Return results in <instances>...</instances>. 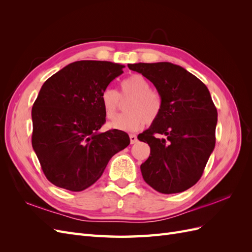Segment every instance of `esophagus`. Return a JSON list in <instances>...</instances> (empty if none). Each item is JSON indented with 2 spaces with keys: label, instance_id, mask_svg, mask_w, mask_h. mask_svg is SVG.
<instances>
[{
  "label": "esophagus",
  "instance_id": "34e87169",
  "mask_svg": "<svg viewBox=\"0 0 252 252\" xmlns=\"http://www.w3.org/2000/svg\"><path fill=\"white\" fill-rule=\"evenodd\" d=\"M129 138H130V143L131 144H134L136 141H138V138H136V135L133 134V133L129 134Z\"/></svg>",
  "mask_w": 252,
  "mask_h": 252
}]
</instances>
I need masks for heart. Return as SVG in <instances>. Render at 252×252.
I'll return each instance as SVG.
<instances>
[{
  "instance_id": "1",
  "label": "heart",
  "mask_w": 252,
  "mask_h": 252,
  "mask_svg": "<svg viewBox=\"0 0 252 252\" xmlns=\"http://www.w3.org/2000/svg\"><path fill=\"white\" fill-rule=\"evenodd\" d=\"M122 97H129L125 104L124 114L117 117L109 123V127L117 130H138L145 123H154L162 110V98L152 90L149 82L140 74H133L121 83ZM104 112L108 119L116 116L120 94L112 88H106L101 94Z\"/></svg>"
}]
</instances>
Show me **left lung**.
I'll return each mask as SVG.
<instances>
[{"label":"left lung","instance_id":"obj_1","mask_svg":"<svg viewBox=\"0 0 252 252\" xmlns=\"http://www.w3.org/2000/svg\"><path fill=\"white\" fill-rule=\"evenodd\" d=\"M128 67L154 84L162 98L159 117L138 135L150 147L141 165L143 179L161 193L185 191L200 180L215 149L218 111L209 90L185 68L169 62Z\"/></svg>","mask_w":252,"mask_h":252}]
</instances>
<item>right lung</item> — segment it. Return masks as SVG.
Segmentation results:
<instances>
[{"label": "right lung", "mask_w": 252, "mask_h": 252, "mask_svg": "<svg viewBox=\"0 0 252 252\" xmlns=\"http://www.w3.org/2000/svg\"><path fill=\"white\" fill-rule=\"evenodd\" d=\"M125 66L78 61L43 84L32 106V148L49 182L82 191L101 178L109 159L126 148V132L100 131L105 123L101 94Z\"/></svg>", "instance_id": "add662e5"}]
</instances>
